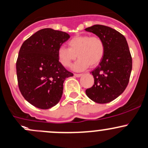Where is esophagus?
Instances as JSON below:
<instances>
[{
    "instance_id": "esophagus-1",
    "label": "esophagus",
    "mask_w": 148,
    "mask_h": 148,
    "mask_svg": "<svg viewBox=\"0 0 148 148\" xmlns=\"http://www.w3.org/2000/svg\"><path fill=\"white\" fill-rule=\"evenodd\" d=\"M74 75L77 77H80V76L83 75V74H74Z\"/></svg>"
}]
</instances>
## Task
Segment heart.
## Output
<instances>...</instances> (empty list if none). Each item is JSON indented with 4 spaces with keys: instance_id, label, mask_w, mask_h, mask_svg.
Instances as JSON below:
<instances>
[{
    "instance_id": "1",
    "label": "heart",
    "mask_w": 148,
    "mask_h": 148,
    "mask_svg": "<svg viewBox=\"0 0 148 148\" xmlns=\"http://www.w3.org/2000/svg\"><path fill=\"white\" fill-rule=\"evenodd\" d=\"M68 48L63 46L58 49L60 62L70 68L73 61L79 58L73 66L75 71H83L89 66L96 67L100 63L105 53V45L100 37L90 35H77L68 42Z\"/></svg>"
}]
</instances>
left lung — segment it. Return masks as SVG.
Instances as JSON below:
<instances>
[{"instance_id": "obj_1", "label": "left lung", "mask_w": 148, "mask_h": 148, "mask_svg": "<svg viewBox=\"0 0 148 148\" xmlns=\"http://www.w3.org/2000/svg\"><path fill=\"white\" fill-rule=\"evenodd\" d=\"M103 41L105 53L91 72L94 84L86 89L88 97L98 103H106L120 96L128 85L132 60L126 38L115 29L103 25L86 28Z\"/></svg>"}]
</instances>
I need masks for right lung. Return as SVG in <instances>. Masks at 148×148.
Returning a JSON list of instances; mask_svg holds the SVG:
<instances>
[{
    "mask_svg": "<svg viewBox=\"0 0 148 148\" xmlns=\"http://www.w3.org/2000/svg\"><path fill=\"white\" fill-rule=\"evenodd\" d=\"M70 35L52 29H41L24 41L16 61L19 90L35 107L48 109L60 100L65 79L73 75L59 62L58 49Z\"/></svg>",
    "mask_w": 148,
    "mask_h": 148,
    "instance_id": "right-lung-1",
    "label": "right lung"
}]
</instances>
